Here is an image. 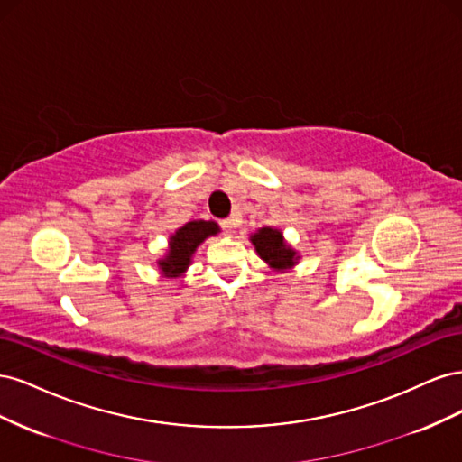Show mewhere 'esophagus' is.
<instances>
[{"label":"esophagus","instance_id":"34e87169","mask_svg":"<svg viewBox=\"0 0 462 462\" xmlns=\"http://www.w3.org/2000/svg\"><path fill=\"white\" fill-rule=\"evenodd\" d=\"M221 227H223V231H226L227 235H233L236 231V227H239V219H236V217L223 219L221 221Z\"/></svg>","mask_w":462,"mask_h":462}]
</instances>
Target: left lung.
<instances>
[{"label": "left lung", "instance_id": "left-lung-1", "mask_svg": "<svg viewBox=\"0 0 462 462\" xmlns=\"http://www.w3.org/2000/svg\"><path fill=\"white\" fill-rule=\"evenodd\" d=\"M250 243L254 245L256 254L270 265L273 272L292 270L300 260V254L292 248L282 233L275 227H262L250 235Z\"/></svg>", "mask_w": 462, "mask_h": 462}]
</instances>
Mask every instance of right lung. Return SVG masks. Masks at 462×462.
<instances>
[{
	"mask_svg": "<svg viewBox=\"0 0 462 462\" xmlns=\"http://www.w3.org/2000/svg\"><path fill=\"white\" fill-rule=\"evenodd\" d=\"M221 229L212 219H192L170 235L167 241V253L156 262L158 270L163 277L173 279L180 277L192 263V256L197 248L208 239V236L217 235Z\"/></svg>",
	"mask_w": 462,
	"mask_h": 462,
	"instance_id": "add662e5",
	"label": "right lung"
}]
</instances>
